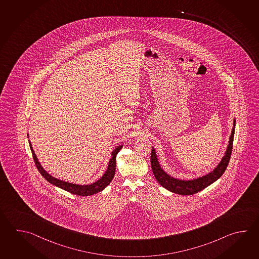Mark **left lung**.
I'll return each mask as SVG.
<instances>
[{
  "label": "left lung",
  "mask_w": 259,
  "mask_h": 259,
  "mask_svg": "<svg viewBox=\"0 0 259 259\" xmlns=\"http://www.w3.org/2000/svg\"><path fill=\"white\" fill-rule=\"evenodd\" d=\"M234 130H235V119L233 121V127H232V134L229 139L226 152L222 157L221 162L207 175H203L198 178L193 180H180L175 178L172 176L165 172L160 164L158 162V157L154 148L151 150V168L153 171L154 176L158 181V184L164 187L165 189L170 191L175 194L182 195H194L198 192L205 189L207 186L220 179L227 168L228 164L232 155V144H233V138H234Z\"/></svg>",
  "instance_id": "left-lung-1"
}]
</instances>
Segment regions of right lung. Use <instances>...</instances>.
<instances>
[{
	"instance_id": "add662e5",
	"label": "right lung",
	"mask_w": 259,
	"mask_h": 259,
	"mask_svg": "<svg viewBox=\"0 0 259 259\" xmlns=\"http://www.w3.org/2000/svg\"><path fill=\"white\" fill-rule=\"evenodd\" d=\"M27 136H28V134H27ZM28 143H29V147L31 149L33 159H34L35 164L37 166V169L40 172V175H42L43 177L47 180L49 183H51L52 185H55L61 189L67 191L73 195H81V196L95 195L97 193L103 190L105 187L110 185L111 180L113 179L114 175H115L117 154L120 151V149L122 148V145H120V146H118L117 148L113 149V151L111 152V158H110L109 163H108V168L106 169L104 175L101 176V179L96 181L95 183L90 184V185H76V184H72V183H68V182H65V181L57 179V178L52 176L50 174H48L47 171L43 169L42 166L39 163L37 156L35 154V151L32 148L31 143L29 140H28Z\"/></svg>"
}]
</instances>
